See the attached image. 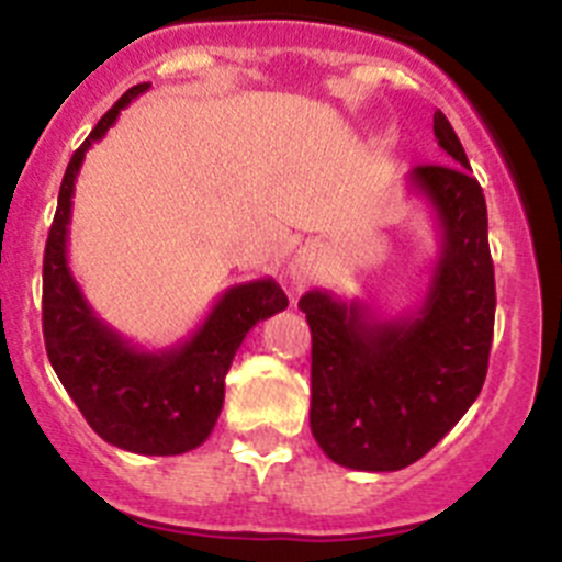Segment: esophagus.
<instances>
[{
    "mask_svg": "<svg viewBox=\"0 0 562 562\" xmlns=\"http://www.w3.org/2000/svg\"><path fill=\"white\" fill-rule=\"evenodd\" d=\"M318 269V260H316V251L313 249H299L293 255L291 266H288V274H291L293 285H305V282L313 280Z\"/></svg>",
    "mask_w": 562,
    "mask_h": 562,
    "instance_id": "esophagus-1",
    "label": "esophagus"
}]
</instances>
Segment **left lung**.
Wrapping results in <instances>:
<instances>
[{
	"mask_svg": "<svg viewBox=\"0 0 562 562\" xmlns=\"http://www.w3.org/2000/svg\"><path fill=\"white\" fill-rule=\"evenodd\" d=\"M432 130L452 166L407 175L440 235L422 305L380 318L327 291L299 299L313 335V438L355 471H400L424 458L474 405L487 374L496 285L485 196L440 110Z\"/></svg>",
	"mask_w": 562,
	"mask_h": 562,
	"instance_id": "1",
	"label": "left lung"
}]
</instances>
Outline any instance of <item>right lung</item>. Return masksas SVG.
Segmentation results:
<instances>
[{
    "label": "right lung",
    "instance_id": "add662e5",
    "mask_svg": "<svg viewBox=\"0 0 562 562\" xmlns=\"http://www.w3.org/2000/svg\"><path fill=\"white\" fill-rule=\"evenodd\" d=\"M144 91L149 82L133 86L99 119L63 175L44 251V340L57 380L99 438L135 454L169 458L207 440L238 346L257 322L285 311L288 296L269 277L227 288L191 338L157 352L124 340L88 305L68 269L75 182L93 140L104 138L119 113Z\"/></svg>",
    "mask_w": 562,
    "mask_h": 562
}]
</instances>
